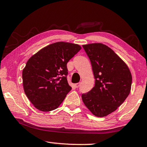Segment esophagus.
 I'll use <instances>...</instances> for the list:
<instances>
[{
    "instance_id": "1",
    "label": "esophagus",
    "mask_w": 147,
    "mask_h": 147,
    "mask_svg": "<svg viewBox=\"0 0 147 147\" xmlns=\"http://www.w3.org/2000/svg\"><path fill=\"white\" fill-rule=\"evenodd\" d=\"M80 84H81V83L80 82H78V83H76V84H75V86H76V88H79L80 87Z\"/></svg>"
}]
</instances>
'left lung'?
Wrapping results in <instances>:
<instances>
[{"mask_svg":"<svg viewBox=\"0 0 147 147\" xmlns=\"http://www.w3.org/2000/svg\"><path fill=\"white\" fill-rule=\"evenodd\" d=\"M83 48L91 61L95 84L82 98L94 115L102 117L115 111L127 98L132 77L127 65L106 45L91 43Z\"/></svg>","mask_w":147,"mask_h":147,"instance_id":"left-lung-1","label":"left lung"}]
</instances>
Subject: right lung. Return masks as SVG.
<instances>
[{
    "label": "right lung",
    "mask_w": 147,
    "mask_h": 147,
    "mask_svg": "<svg viewBox=\"0 0 147 147\" xmlns=\"http://www.w3.org/2000/svg\"><path fill=\"white\" fill-rule=\"evenodd\" d=\"M81 49L77 44L56 42L28 59L23 70V84L24 93L35 108L50 111L62 103L72 89L67 79V63Z\"/></svg>",
    "instance_id": "obj_1"
}]
</instances>
